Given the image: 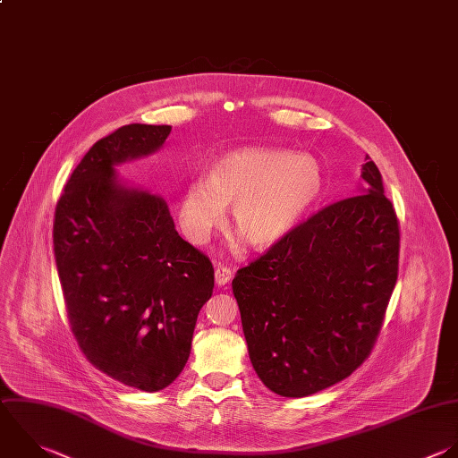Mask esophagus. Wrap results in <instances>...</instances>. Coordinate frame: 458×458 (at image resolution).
<instances>
[{"mask_svg": "<svg viewBox=\"0 0 458 458\" xmlns=\"http://www.w3.org/2000/svg\"><path fill=\"white\" fill-rule=\"evenodd\" d=\"M231 277H233V272H231V268H229V267L218 265V267L215 268V281H216V284H218V286L227 284V283L231 281Z\"/></svg>", "mask_w": 458, "mask_h": 458, "instance_id": "34e87169", "label": "esophagus"}]
</instances>
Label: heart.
<instances>
[{
	"label": "heart",
	"instance_id": "obj_1",
	"mask_svg": "<svg viewBox=\"0 0 458 458\" xmlns=\"http://www.w3.org/2000/svg\"><path fill=\"white\" fill-rule=\"evenodd\" d=\"M322 170L308 154L274 147H243L224 154L208 179L186 184L179 220L193 243H206L231 204L233 227L256 249L279 242L311 208Z\"/></svg>",
	"mask_w": 458,
	"mask_h": 458
}]
</instances>
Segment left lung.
<instances>
[{
    "label": "left lung",
    "mask_w": 458,
    "mask_h": 458,
    "mask_svg": "<svg viewBox=\"0 0 458 458\" xmlns=\"http://www.w3.org/2000/svg\"><path fill=\"white\" fill-rule=\"evenodd\" d=\"M365 159L360 195L322 208L233 279L252 367L279 395L304 397L351 376L381 331L399 220Z\"/></svg>",
    "instance_id": "obj_1"
}]
</instances>
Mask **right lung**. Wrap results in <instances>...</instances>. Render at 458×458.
Here are the masks:
<instances>
[{
  "instance_id": "add662e5",
  "label": "right lung",
  "mask_w": 458,
  "mask_h": 458,
  "mask_svg": "<svg viewBox=\"0 0 458 458\" xmlns=\"http://www.w3.org/2000/svg\"><path fill=\"white\" fill-rule=\"evenodd\" d=\"M170 125L131 123L98 140L55 208L54 252L72 333L109 377L145 392L184 369L213 263L175 231L161 197L118 184L114 165L156 152Z\"/></svg>"
}]
</instances>
